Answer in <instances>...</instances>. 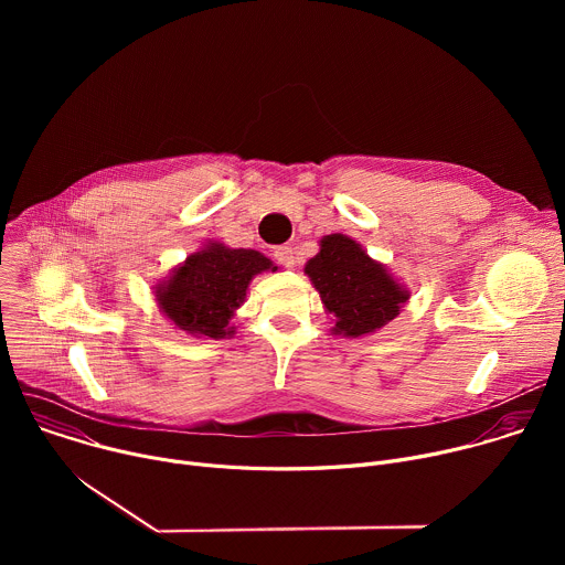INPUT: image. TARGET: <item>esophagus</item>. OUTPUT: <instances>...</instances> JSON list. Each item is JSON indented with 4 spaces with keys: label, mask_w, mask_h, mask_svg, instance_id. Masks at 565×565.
<instances>
[{
    "label": "esophagus",
    "mask_w": 565,
    "mask_h": 565,
    "mask_svg": "<svg viewBox=\"0 0 565 565\" xmlns=\"http://www.w3.org/2000/svg\"><path fill=\"white\" fill-rule=\"evenodd\" d=\"M297 253L290 248V246H279V248H275V262L279 264V266H284V268H292L295 264H297V257H295Z\"/></svg>",
    "instance_id": "34e87169"
}]
</instances>
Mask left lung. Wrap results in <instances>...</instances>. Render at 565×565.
Segmentation results:
<instances>
[{"instance_id": "obj_1", "label": "left lung", "mask_w": 565, "mask_h": 565, "mask_svg": "<svg viewBox=\"0 0 565 565\" xmlns=\"http://www.w3.org/2000/svg\"><path fill=\"white\" fill-rule=\"evenodd\" d=\"M303 273L327 310L335 315V335L375 333L395 319L409 299V290L347 234L321 238L319 253L308 259Z\"/></svg>"}]
</instances>
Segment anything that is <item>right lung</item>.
Masks as SVG:
<instances>
[{"instance_id":"add662e5","label":"right lung","mask_w":565,"mask_h":565,"mask_svg":"<svg viewBox=\"0 0 565 565\" xmlns=\"http://www.w3.org/2000/svg\"><path fill=\"white\" fill-rule=\"evenodd\" d=\"M264 270H277V266L262 253L227 248L214 241L156 284L153 295L177 329L194 338L221 340L234 333L230 319L246 301L253 277Z\"/></svg>"}]
</instances>
